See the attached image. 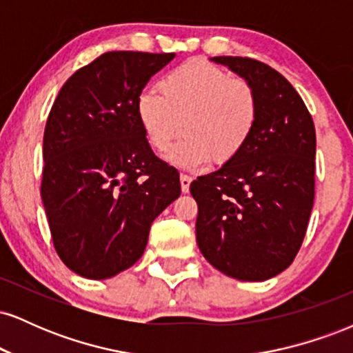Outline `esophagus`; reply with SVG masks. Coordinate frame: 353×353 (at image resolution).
<instances>
[{
	"label": "esophagus",
	"mask_w": 353,
	"mask_h": 353,
	"mask_svg": "<svg viewBox=\"0 0 353 353\" xmlns=\"http://www.w3.org/2000/svg\"><path fill=\"white\" fill-rule=\"evenodd\" d=\"M190 182H192V177L188 176V174H181V189L184 194L189 192Z\"/></svg>",
	"instance_id": "esophagus-1"
}]
</instances>
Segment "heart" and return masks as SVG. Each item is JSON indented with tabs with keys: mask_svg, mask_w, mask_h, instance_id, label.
<instances>
[{
	"mask_svg": "<svg viewBox=\"0 0 353 353\" xmlns=\"http://www.w3.org/2000/svg\"><path fill=\"white\" fill-rule=\"evenodd\" d=\"M159 92L136 98V116L152 151L164 154L181 136L169 159L184 169L228 164L254 134L259 103L249 83L205 61H188L159 81Z\"/></svg>",
	"mask_w": 353,
	"mask_h": 353,
	"instance_id": "b5f03b06",
	"label": "heart"
}]
</instances>
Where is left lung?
<instances>
[{
  "instance_id": "1",
  "label": "left lung",
  "mask_w": 353,
  "mask_h": 353,
  "mask_svg": "<svg viewBox=\"0 0 353 353\" xmlns=\"http://www.w3.org/2000/svg\"><path fill=\"white\" fill-rule=\"evenodd\" d=\"M255 91L254 134L236 159L197 177L196 239L222 274L261 282L292 264L305 237L315 194V128L281 72L239 56H216Z\"/></svg>"
}]
</instances>
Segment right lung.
Instances as JSON below:
<instances>
[{
    "label": "right lung",
    "instance_id": "right-lung-1",
    "mask_svg": "<svg viewBox=\"0 0 353 353\" xmlns=\"http://www.w3.org/2000/svg\"><path fill=\"white\" fill-rule=\"evenodd\" d=\"M174 52L109 51L64 83L43 139L41 199L61 261L109 279L144 254L152 221L181 196L179 174L152 152L136 98Z\"/></svg>",
    "mask_w": 353,
    "mask_h": 353
}]
</instances>
